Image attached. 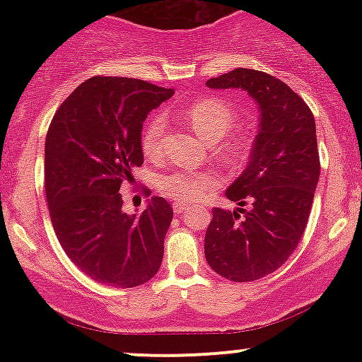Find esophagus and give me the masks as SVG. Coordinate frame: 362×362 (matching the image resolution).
I'll list each match as a JSON object with an SVG mask.
<instances>
[{"instance_id": "obj_1", "label": "esophagus", "mask_w": 362, "mask_h": 362, "mask_svg": "<svg viewBox=\"0 0 362 362\" xmlns=\"http://www.w3.org/2000/svg\"><path fill=\"white\" fill-rule=\"evenodd\" d=\"M185 209H187L185 204H178V202H177V204H173V211H175L177 214H182Z\"/></svg>"}]
</instances>
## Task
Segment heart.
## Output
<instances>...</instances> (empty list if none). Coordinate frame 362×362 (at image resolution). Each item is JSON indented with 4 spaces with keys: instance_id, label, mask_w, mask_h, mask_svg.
I'll use <instances>...</instances> for the list:
<instances>
[{
    "instance_id": "1",
    "label": "heart",
    "mask_w": 362,
    "mask_h": 362,
    "mask_svg": "<svg viewBox=\"0 0 362 362\" xmlns=\"http://www.w3.org/2000/svg\"><path fill=\"white\" fill-rule=\"evenodd\" d=\"M185 117L202 138L216 143L228 134L236 122V112L223 98L206 97L194 102L185 112ZM165 120L161 115H153L141 132V149L146 156H156L163 138ZM245 143L240 139L231 141L221 149L228 160L242 156ZM216 187V178L209 172H192V170H168L156 177L158 192L182 204L202 201Z\"/></svg>"
}]
</instances>
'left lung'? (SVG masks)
Wrapping results in <instances>:
<instances>
[{"instance_id":"1","label":"left lung","mask_w":362,"mask_h":362,"mask_svg":"<svg viewBox=\"0 0 362 362\" xmlns=\"http://www.w3.org/2000/svg\"><path fill=\"white\" fill-rule=\"evenodd\" d=\"M206 85L242 88L259 103L250 161L226 190L240 207L233 213L214 207L204 236L214 272L252 282L277 271L305 233L320 177L315 119L300 95L264 71L236 68Z\"/></svg>"}]
</instances>
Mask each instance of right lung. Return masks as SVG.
<instances>
[{
  "label": "right lung",
  "instance_id": "add662e5",
  "mask_svg": "<svg viewBox=\"0 0 362 362\" xmlns=\"http://www.w3.org/2000/svg\"><path fill=\"white\" fill-rule=\"evenodd\" d=\"M172 95L134 78L93 76L61 103L49 126L44 178L54 231L73 264L100 284L136 288L163 260L172 206L153 197L143 213L129 216L119 190L143 165L144 119Z\"/></svg>",
  "mask_w": 362,
  "mask_h": 362
}]
</instances>
